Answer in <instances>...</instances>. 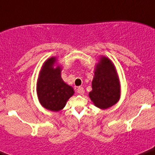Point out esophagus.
<instances>
[{
    "mask_svg": "<svg viewBox=\"0 0 155 155\" xmlns=\"http://www.w3.org/2000/svg\"><path fill=\"white\" fill-rule=\"evenodd\" d=\"M84 92H85V90H84V89H83V87H82V86H79V87H78L77 93H79V94H80V95L83 94V93H84Z\"/></svg>",
    "mask_w": 155,
    "mask_h": 155,
    "instance_id": "1",
    "label": "esophagus"
}]
</instances>
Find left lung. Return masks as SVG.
Masks as SVG:
<instances>
[{
	"mask_svg": "<svg viewBox=\"0 0 155 155\" xmlns=\"http://www.w3.org/2000/svg\"><path fill=\"white\" fill-rule=\"evenodd\" d=\"M92 88L89 95L95 106L99 108L112 107L119 100L120 89L117 74L114 65L106 57H103L100 63L97 65Z\"/></svg>",
	"mask_w": 155,
	"mask_h": 155,
	"instance_id": "obj_1",
	"label": "left lung"
}]
</instances>
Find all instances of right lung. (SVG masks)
Returning <instances> with one entry per match:
<instances>
[{
    "label": "right lung",
    "mask_w": 155,
    "mask_h": 155,
    "mask_svg": "<svg viewBox=\"0 0 155 155\" xmlns=\"http://www.w3.org/2000/svg\"><path fill=\"white\" fill-rule=\"evenodd\" d=\"M55 58L45 62L37 83V93L41 105L49 110L58 111L65 107L74 91L61 78V68L53 69Z\"/></svg>",
    "instance_id": "right-lung-1"
}]
</instances>
